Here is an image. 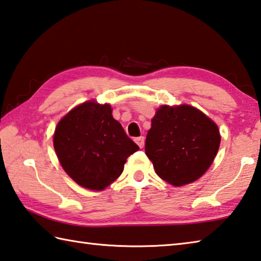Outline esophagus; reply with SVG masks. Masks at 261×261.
<instances>
[{
  "label": "esophagus",
  "mask_w": 261,
  "mask_h": 261,
  "mask_svg": "<svg viewBox=\"0 0 261 261\" xmlns=\"http://www.w3.org/2000/svg\"><path fill=\"white\" fill-rule=\"evenodd\" d=\"M135 141H136V144L140 147V148H143V147L145 146V139L143 136L137 137V138H135Z\"/></svg>",
  "instance_id": "1"
}]
</instances>
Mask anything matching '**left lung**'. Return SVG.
<instances>
[{
	"mask_svg": "<svg viewBox=\"0 0 261 261\" xmlns=\"http://www.w3.org/2000/svg\"><path fill=\"white\" fill-rule=\"evenodd\" d=\"M219 145V129L201 111L189 105H164L151 120L145 151L160 178L184 186L205 173Z\"/></svg>",
	"mask_w": 261,
	"mask_h": 261,
	"instance_id": "1",
	"label": "left lung"
}]
</instances>
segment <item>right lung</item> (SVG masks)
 Instances as JSON below:
<instances>
[{
  "mask_svg": "<svg viewBox=\"0 0 261 261\" xmlns=\"http://www.w3.org/2000/svg\"><path fill=\"white\" fill-rule=\"evenodd\" d=\"M54 147L66 173L80 186L102 191L121 176L126 159L139 149L112 115L108 103L87 101L56 126Z\"/></svg>",
  "mask_w": 261,
  "mask_h": 261,
  "instance_id": "add662e5",
  "label": "right lung"
}]
</instances>
